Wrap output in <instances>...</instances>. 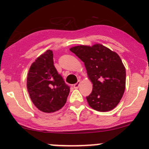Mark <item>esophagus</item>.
Segmentation results:
<instances>
[{"label": "esophagus", "instance_id": "1", "mask_svg": "<svg viewBox=\"0 0 149 149\" xmlns=\"http://www.w3.org/2000/svg\"><path fill=\"white\" fill-rule=\"evenodd\" d=\"M80 84V80H78V81L77 82L76 84L73 85V88H74L75 89H78V87H79Z\"/></svg>", "mask_w": 149, "mask_h": 149}]
</instances>
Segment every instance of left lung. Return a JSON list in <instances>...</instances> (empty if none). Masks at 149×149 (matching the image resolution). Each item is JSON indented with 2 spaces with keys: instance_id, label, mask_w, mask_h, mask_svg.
<instances>
[{
  "instance_id": "1",
  "label": "left lung",
  "mask_w": 149,
  "mask_h": 149,
  "mask_svg": "<svg viewBox=\"0 0 149 149\" xmlns=\"http://www.w3.org/2000/svg\"><path fill=\"white\" fill-rule=\"evenodd\" d=\"M70 50L84 62L93 85L86 97L90 107L102 112L113 109L125 89V68L118 54L100 44L75 46Z\"/></svg>"
}]
</instances>
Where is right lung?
<instances>
[{
    "mask_svg": "<svg viewBox=\"0 0 149 149\" xmlns=\"http://www.w3.org/2000/svg\"><path fill=\"white\" fill-rule=\"evenodd\" d=\"M27 90L32 102L40 111L53 113L66 104L70 87L54 67L52 51H46L31 66Z\"/></svg>",
    "mask_w": 149,
    "mask_h": 149,
    "instance_id": "add662e5",
    "label": "right lung"
}]
</instances>
